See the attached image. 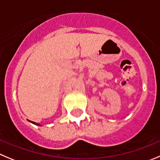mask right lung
<instances>
[{"instance_id":"1","label":"right lung","mask_w":160,"mask_h":160,"mask_svg":"<svg viewBox=\"0 0 160 160\" xmlns=\"http://www.w3.org/2000/svg\"><path fill=\"white\" fill-rule=\"evenodd\" d=\"M30 122H31V121H30ZM31 123H33V124H35V125H38V126H41V125H40V124H38V123H35V122H31Z\"/></svg>"}]
</instances>
